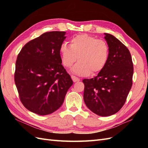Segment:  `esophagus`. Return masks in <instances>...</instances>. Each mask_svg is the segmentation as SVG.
<instances>
[{
	"label": "esophagus",
	"instance_id": "esophagus-1",
	"mask_svg": "<svg viewBox=\"0 0 148 148\" xmlns=\"http://www.w3.org/2000/svg\"><path fill=\"white\" fill-rule=\"evenodd\" d=\"M71 79H72V80L73 81V82H79V80H80V79L79 78L75 77V76H74V75H71Z\"/></svg>",
	"mask_w": 148,
	"mask_h": 148
}]
</instances>
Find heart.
Instances as JSON below:
<instances>
[{"mask_svg": "<svg viewBox=\"0 0 148 148\" xmlns=\"http://www.w3.org/2000/svg\"><path fill=\"white\" fill-rule=\"evenodd\" d=\"M62 63L72 72L82 76L96 74L104 68L109 59V47L101 39L86 34H78L71 39L70 45L65 42L60 46Z\"/></svg>", "mask_w": 148, "mask_h": 148, "instance_id": "b5f03b06", "label": "heart"}]
</instances>
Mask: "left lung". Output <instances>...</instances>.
I'll list each match as a JSON object with an SVG mask.
<instances>
[{"mask_svg": "<svg viewBox=\"0 0 148 148\" xmlns=\"http://www.w3.org/2000/svg\"><path fill=\"white\" fill-rule=\"evenodd\" d=\"M104 34L108 61L96 77L83 82L85 104L92 112L107 117L117 113L126 101L132 86L133 64L128 48L113 35Z\"/></svg>", "mask_w": 148, "mask_h": 148, "instance_id": "1", "label": "left lung"}]
</instances>
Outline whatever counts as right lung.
Here are the masks:
<instances>
[{"instance_id": "right-lung-1", "label": "right lung", "mask_w": 148, "mask_h": 148, "mask_svg": "<svg viewBox=\"0 0 148 148\" xmlns=\"http://www.w3.org/2000/svg\"><path fill=\"white\" fill-rule=\"evenodd\" d=\"M65 31H51L26 43L17 57L15 83L22 104L33 113H53L73 84L62 66L60 46Z\"/></svg>"}]
</instances>
